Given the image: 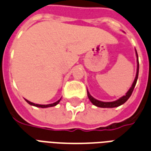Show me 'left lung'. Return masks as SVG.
Here are the masks:
<instances>
[{
	"instance_id": "8db88e82",
	"label": "left lung",
	"mask_w": 151,
	"mask_h": 151,
	"mask_svg": "<svg viewBox=\"0 0 151 151\" xmlns=\"http://www.w3.org/2000/svg\"><path fill=\"white\" fill-rule=\"evenodd\" d=\"M136 55H137V58H138L137 52H136ZM137 62H138V68H137L136 77H135V79H134V82H133V84H132V87H131V88L128 90V92L127 93L125 96H122L121 98H119V100H117V101H112V102H103V101H97V100H96L95 98H93V97L89 94V93H88V91H87V94H88V99L90 100V101L93 103V104H94V105H96V106L97 107H100V108H116V107L119 106V105H121V104L125 103V102L129 99L131 95H132V92H133V90H134V86H135V85H136L137 80H138V76H139V60H137Z\"/></svg>"
}]
</instances>
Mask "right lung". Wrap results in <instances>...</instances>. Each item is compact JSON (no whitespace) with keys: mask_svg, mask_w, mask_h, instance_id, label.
Instances as JSON below:
<instances>
[{"mask_svg":"<svg viewBox=\"0 0 151 151\" xmlns=\"http://www.w3.org/2000/svg\"><path fill=\"white\" fill-rule=\"evenodd\" d=\"M61 101V99H59L58 101H56V102H55V103L50 104H37L32 103V102H30L29 101L26 100V101H27V103L29 104H31V105H33V106H35V107H39V108H48V107L55 106V105H57L59 103V101Z\"/></svg>","mask_w":151,"mask_h":151,"instance_id":"obj_1","label":"right lung"}]
</instances>
